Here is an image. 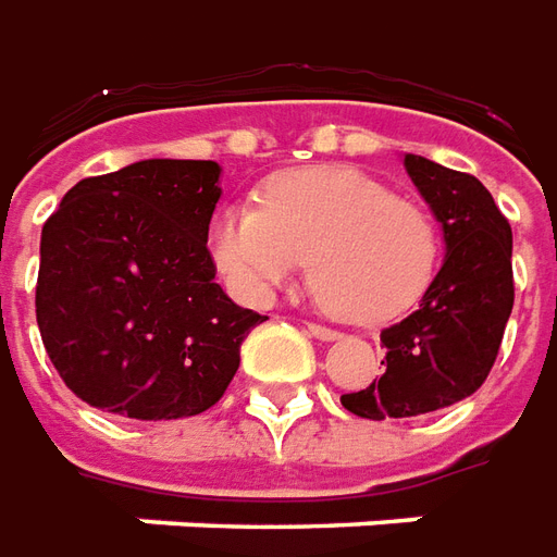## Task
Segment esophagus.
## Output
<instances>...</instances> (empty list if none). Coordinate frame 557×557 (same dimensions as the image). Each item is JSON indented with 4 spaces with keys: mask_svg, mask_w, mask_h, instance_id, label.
Masks as SVG:
<instances>
[{
    "mask_svg": "<svg viewBox=\"0 0 557 557\" xmlns=\"http://www.w3.org/2000/svg\"><path fill=\"white\" fill-rule=\"evenodd\" d=\"M309 330V335H314V338H321V342H335L342 333H335V330H330V326H321V323H309L306 326Z\"/></svg>",
    "mask_w": 557,
    "mask_h": 557,
    "instance_id": "34e87169",
    "label": "esophagus"
}]
</instances>
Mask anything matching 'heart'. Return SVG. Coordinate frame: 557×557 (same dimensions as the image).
Wrapping results in <instances>:
<instances>
[{"label": "heart", "mask_w": 557, "mask_h": 557, "mask_svg": "<svg viewBox=\"0 0 557 557\" xmlns=\"http://www.w3.org/2000/svg\"><path fill=\"white\" fill-rule=\"evenodd\" d=\"M209 251L224 282L248 302H267L302 267L335 318L386 323L432 282L441 236L432 215L354 168H299L272 176L260 207L219 212Z\"/></svg>", "instance_id": "b5f03b06"}]
</instances>
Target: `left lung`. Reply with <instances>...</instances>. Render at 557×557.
Listing matches in <instances>:
<instances>
[{
	"label": "left lung",
	"instance_id": "8db88e82",
	"mask_svg": "<svg viewBox=\"0 0 557 557\" xmlns=\"http://www.w3.org/2000/svg\"><path fill=\"white\" fill-rule=\"evenodd\" d=\"M401 164L441 224L444 260L417 311L381 333L386 372L342 396L362 420L420 417L476 393L512 311V231L486 185L413 152Z\"/></svg>",
	"mask_w": 557,
	"mask_h": 557
}]
</instances>
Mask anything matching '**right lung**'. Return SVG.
<instances>
[{
	"instance_id": "add662e5",
	"label": "right lung",
	"mask_w": 557,
	"mask_h": 557,
	"mask_svg": "<svg viewBox=\"0 0 557 557\" xmlns=\"http://www.w3.org/2000/svg\"><path fill=\"white\" fill-rule=\"evenodd\" d=\"M215 161L146 159L89 176L41 231L35 318L47 357L86 405L132 420L212 408L260 321L215 285Z\"/></svg>"
}]
</instances>
